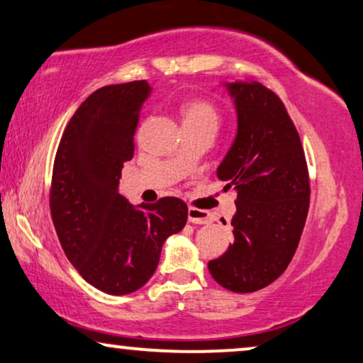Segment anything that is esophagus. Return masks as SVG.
Listing matches in <instances>:
<instances>
[{
    "instance_id": "34e87169",
    "label": "esophagus",
    "mask_w": 363,
    "mask_h": 363,
    "mask_svg": "<svg viewBox=\"0 0 363 363\" xmlns=\"http://www.w3.org/2000/svg\"><path fill=\"white\" fill-rule=\"evenodd\" d=\"M189 220L191 223H200V225H202V223L212 222V213H210L208 210L190 207L189 208Z\"/></svg>"
}]
</instances>
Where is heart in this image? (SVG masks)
Wrapping results in <instances>:
<instances>
[{"label":"heart","mask_w":363,"mask_h":363,"mask_svg":"<svg viewBox=\"0 0 363 363\" xmlns=\"http://www.w3.org/2000/svg\"><path fill=\"white\" fill-rule=\"evenodd\" d=\"M180 116L183 128H210L217 131L222 123L220 109L207 99H189L182 102Z\"/></svg>","instance_id":"1"}]
</instances>
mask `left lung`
<instances>
[{"mask_svg": "<svg viewBox=\"0 0 363 363\" xmlns=\"http://www.w3.org/2000/svg\"><path fill=\"white\" fill-rule=\"evenodd\" d=\"M237 136L217 169L237 190L234 244L208 262L222 288L254 293L276 281L296 252L310 208V174L299 134L279 96L257 82L229 84Z\"/></svg>", "mask_w": 363, "mask_h": 363, "instance_id": "1", "label": "left lung"}]
</instances>
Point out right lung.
Masks as SVG:
<instances>
[{
	"label": "right lung",
	"mask_w": 363,
	"mask_h": 363,
	"mask_svg": "<svg viewBox=\"0 0 363 363\" xmlns=\"http://www.w3.org/2000/svg\"><path fill=\"white\" fill-rule=\"evenodd\" d=\"M150 91L146 80H133L92 92L67 124L53 161L50 213L62 249L89 284L116 296L150 281L163 242L189 216L177 196L134 208L119 194Z\"/></svg>",
	"instance_id": "1"
}]
</instances>
